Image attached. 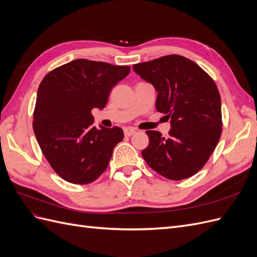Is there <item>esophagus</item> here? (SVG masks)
Listing matches in <instances>:
<instances>
[{
    "label": "esophagus",
    "mask_w": 257,
    "mask_h": 257,
    "mask_svg": "<svg viewBox=\"0 0 257 257\" xmlns=\"http://www.w3.org/2000/svg\"><path fill=\"white\" fill-rule=\"evenodd\" d=\"M136 133V130L135 128H132V127H125L124 128V135L125 136H132L133 134Z\"/></svg>",
    "instance_id": "34e87169"
}]
</instances>
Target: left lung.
<instances>
[{
    "label": "left lung",
    "mask_w": 257,
    "mask_h": 257,
    "mask_svg": "<svg viewBox=\"0 0 257 257\" xmlns=\"http://www.w3.org/2000/svg\"><path fill=\"white\" fill-rule=\"evenodd\" d=\"M134 72L158 91L157 110L170 118L168 137L147 131L143 158L169 180L197 174L215 149L222 133L221 96L213 79L190 59L169 54L133 65Z\"/></svg>",
    "instance_id": "obj_1"
}]
</instances>
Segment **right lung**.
Instances as JSON below:
<instances>
[{
	"mask_svg": "<svg viewBox=\"0 0 257 257\" xmlns=\"http://www.w3.org/2000/svg\"><path fill=\"white\" fill-rule=\"evenodd\" d=\"M130 71V66L78 59L44 77L33 130L44 157L63 180L88 184L106 170L124 134L118 126L96 128L91 110L103 109L111 89Z\"/></svg>",
	"mask_w": 257,
	"mask_h": 257,
	"instance_id": "obj_1",
	"label": "right lung"
}]
</instances>
